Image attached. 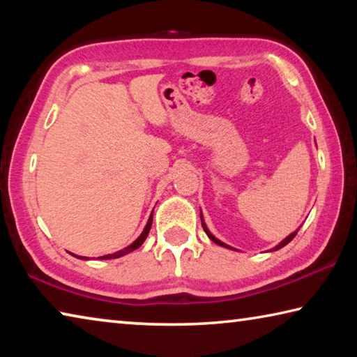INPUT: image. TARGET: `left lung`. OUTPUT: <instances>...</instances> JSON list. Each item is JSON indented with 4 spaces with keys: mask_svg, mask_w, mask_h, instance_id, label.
<instances>
[{
    "mask_svg": "<svg viewBox=\"0 0 357 357\" xmlns=\"http://www.w3.org/2000/svg\"><path fill=\"white\" fill-rule=\"evenodd\" d=\"M200 217H202V214H200ZM202 225H203V229H204V231H206V234H208V236H209V239H211V241H214V243H215V244H219V245H222V247H227V249H231V247H228L227 244H223V243H222V241H219V239H217V238H214V236H213V234H211V233H209V229L206 228V225H204V222H203V220H202ZM296 234H298V231H294V233H291V234H289V236H288V238H285V239H283V241H282V243H280L279 245H275L273 250H279V249H282V247H283V245H287V244L289 243V241H291V239H293V238L296 236Z\"/></svg>",
    "mask_w": 357,
    "mask_h": 357,
    "instance_id": "obj_1",
    "label": "left lung"
}]
</instances>
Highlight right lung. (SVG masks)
I'll use <instances>...</instances> for the list:
<instances>
[{
	"mask_svg": "<svg viewBox=\"0 0 357 357\" xmlns=\"http://www.w3.org/2000/svg\"><path fill=\"white\" fill-rule=\"evenodd\" d=\"M151 225H153V214H151V217H149V220H148V223H146V227H144V229H143V233L140 234V236H138L134 243H132L130 245H128L126 247V249H123V250H118V252H114V253H110V255H105V257H100L102 259H112V258H119V257H123V255H126V253H129V252H134L135 249H138V247H140L143 243H144V239H146V236H148V233H149V229H151ZM75 257V255H74ZM77 258H83V259H88V258H84V257H77Z\"/></svg>",
	"mask_w": 357,
	"mask_h": 357,
	"instance_id": "1",
	"label": "right lung"
}]
</instances>
